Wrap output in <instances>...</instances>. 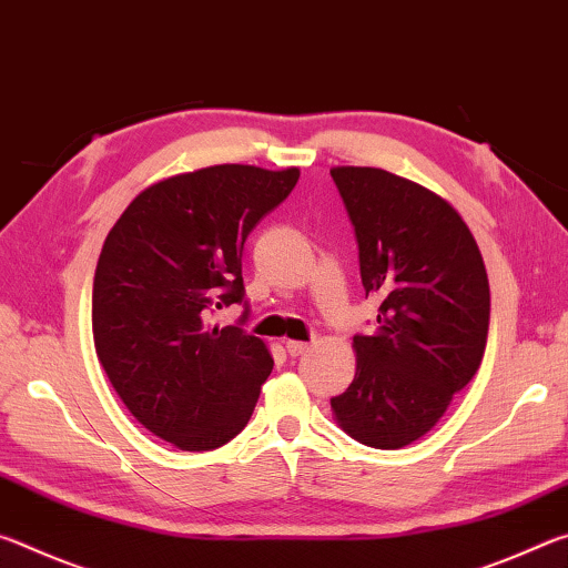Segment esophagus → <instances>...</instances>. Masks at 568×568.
<instances>
[{
  "label": "esophagus",
  "instance_id": "1",
  "mask_svg": "<svg viewBox=\"0 0 568 568\" xmlns=\"http://www.w3.org/2000/svg\"><path fill=\"white\" fill-rule=\"evenodd\" d=\"M285 348L291 355H303L307 348H311V345L303 343V341H285Z\"/></svg>",
  "mask_w": 568,
  "mask_h": 568
}]
</instances>
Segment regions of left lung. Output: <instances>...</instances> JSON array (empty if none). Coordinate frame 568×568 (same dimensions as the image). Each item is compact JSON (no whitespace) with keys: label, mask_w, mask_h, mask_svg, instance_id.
<instances>
[{"label":"left lung","mask_w":568,"mask_h":568,"mask_svg":"<svg viewBox=\"0 0 568 568\" xmlns=\"http://www.w3.org/2000/svg\"><path fill=\"white\" fill-rule=\"evenodd\" d=\"M358 240L373 335H353L355 378L331 398L365 446L393 450L428 434L486 351L491 291L464 220L436 192L378 168H333Z\"/></svg>","instance_id":"1"}]
</instances>
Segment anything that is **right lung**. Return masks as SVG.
<instances>
[{
	"label": "right lung",
	"instance_id": "obj_1",
	"mask_svg": "<svg viewBox=\"0 0 568 568\" xmlns=\"http://www.w3.org/2000/svg\"><path fill=\"white\" fill-rule=\"evenodd\" d=\"M301 172L215 165L142 190L104 240L92 285L98 358L142 426L180 450H213L247 426L273 371L243 323V247ZM246 307L220 329V306Z\"/></svg>",
	"mask_w": 568,
	"mask_h": 568
}]
</instances>
